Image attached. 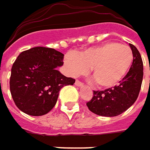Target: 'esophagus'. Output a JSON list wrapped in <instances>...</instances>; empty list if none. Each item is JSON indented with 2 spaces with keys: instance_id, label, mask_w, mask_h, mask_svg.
Here are the masks:
<instances>
[{
  "instance_id": "34e87169",
  "label": "esophagus",
  "mask_w": 150,
  "mask_h": 150,
  "mask_svg": "<svg viewBox=\"0 0 150 150\" xmlns=\"http://www.w3.org/2000/svg\"><path fill=\"white\" fill-rule=\"evenodd\" d=\"M75 84L76 86H79V87L83 86V83H82V82H81V81H78V80H76V81H75Z\"/></svg>"
}]
</instances>
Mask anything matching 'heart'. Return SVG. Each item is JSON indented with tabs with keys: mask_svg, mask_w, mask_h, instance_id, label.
<instances>
[{
	"mask_svg": "<svg viewBox=\"0 0 150 150\" xmlns=\"http://www.w3.org/2000/svg\"><path fill=\"white\" fill-rule=\"evenodd\" d=\"M133 61L131 48L116 42H108L101 46L90 47L77 56L69 54L65 57L68 72L73 76L86 73L101 89L111 88L120 82L127 75Z\"/></svg>",
	"mask_w": 150,
	"mask_h": 150,
	"instance_id": "heart-1",
	"label": "heart"
}]
</instances>
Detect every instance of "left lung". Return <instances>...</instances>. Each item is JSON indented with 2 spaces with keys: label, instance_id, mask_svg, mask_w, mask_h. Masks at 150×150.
<instances>
[{
  "label": "left lung",
  "instance_id": "1",
  "mask_svg": "<svg viewBox=\"0 0 150 150\" xmlns=\"http://www.w3.org/2000/svg\"><path fill=\"white\" fill-rule=\"evenodd\" d=\"M133 54L132 67L118 86L104 91H93V98L86 103L90 111L106 117L117 116L128 110L137 100L144 76L141 55L135 46L129 43Z\"/></svg>",
  "mask_w": 150,
  "mask_h": 150
}]
</instances>
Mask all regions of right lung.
<instances>
[{
  "mask_svg": "<svg viewBox=\"0 0 150 150\" xmlns=\"http://www.w3.org/2000/svg\"><path fill=\"white\" fill-rule=\"evenodd\" d=\"M64 54L53 48L36 47L22 52L12 67L10 91L15 104L23 113L40 116L55 106L62 87L75 80L62 75Z\"/></svg>",
  "mask_w": 150,
  "mask_h": 150,
  "instance_id": "right-lung-1",
  "label": "right lung"
}]
</instances>
